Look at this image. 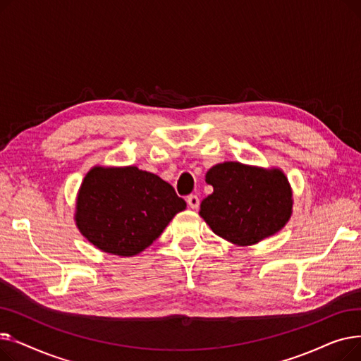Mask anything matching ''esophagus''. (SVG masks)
<instances>
[{
	"instance_id": "1",
	"label": "esophagus",
	"mask_w": 361,
	"mask_h": 361,
	"mask_svg": "<svg viewBox=\"0 0 361 361\" xmlns=\"http://www.w3.org/2000/svg\"><path fill=\"white\" fill-rule=\"evenodd\" d=\"M187 203H188V206L192 207V209H197L199 204H200V200H199V197L196 195H190V196L187 197Z\"/></svg>"
}]
</instances>
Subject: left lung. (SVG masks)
<instances>
[{
    "instance_id": "left-lung-1",
    "label": "left lung",
    "mask_w": 361,
    "mask_h": 361,
    "mask_svg": "<svg viewBox=\"0 0 361 361\" xmlns=\"http://www.w3.org/2000/svg\"><path fill=\"white\" fill-rule=\"evenodd\" d=\"M214 193L199 215L211 230L235 245H253L281 231L293 215V190L279 168L222 162L206 173Z\"/></svg>"
}]
</instances>
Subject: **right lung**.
<instances>
[{"label":"right lung","mask_w":361,"mask_h":361,"mask_svg":"<svg viewBox=\"0 0 361 361\" xmlns=\"http://www.w3.org/2000/svg\"><path fill=\"white\" fill-rule=\"evenodd\" d=\"M161 177L130 166L89 169L75 199L74 221L94 247L121 257L142 253L185 209Z\"/></svg>","instance_id":"obj_1"}]
</instances>
